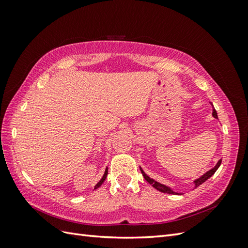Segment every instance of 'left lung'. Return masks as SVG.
Returning <instances> with one entry per match:
<instances>
[{
    "mask_svg": "<svg viewBox=\"0 0 248 248\" xmlns=\"http://www.w3.org/2000/svg\"><path fill=\"white\" fill-rule=\"evenodd\" d=\"M212 116H213L214 118L218 119V117H217V110H215V108H213V110H212ZM220 163H222V160H219V161L217 163V165H215L213 168H211V170H208L207 172H204L202 176H200L199 178L195 179V180L193 181V183H194V188L198 187V186H200V184H202L203 182L207 181L209 178H211V177L214 175V172L217 170V168L219 167ZM140 170L141 173H143V176H144V178H145V180H146L147 182H148V183H150L151 186H154L155 188H156L157 191H160V192H162V193H166V194H172V195H179V194H182V193H179V192H175V191H173V189H172L170 186H165V184L157 182V181H155V179L150 178V177H149L148 175H147V173H146L143 170H141V167H140Z\"/></svg>",
    "mask_w": 248,
    "mask_h": 248,
    "instance_id": "1",
    "label": "left lung"
}]
</instances>
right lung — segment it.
<instances>
[{"label": "right lung", "mask_w": 248, "mask_h": 248, "mask_svg": "<svg viewBox=\"0 0 248 248\" xmlns=\"http://www.w3.org/2000/svg\"><path fill=\"white\" fill-rule=\"evenodd\" d=\"M107 176H108V167L107 168H105V171H104V175L102 176V178H101V180H100L97 184H96V186H94V187H93V189H97L98 187H100V186H101V184L104 182V180H105V178H107Z\"/></svg>", "instance_id": "1"}]
</instances>
